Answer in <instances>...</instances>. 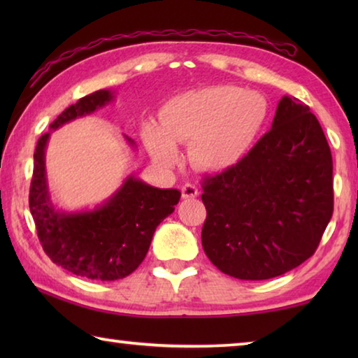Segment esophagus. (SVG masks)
Instances as JSON below:
<instances>
[{"label":"esophagus","mask_w":358,"mask_h":358,"mask_svg":"<svg viewBox=\"0 0 358 358\" xmlns=\"http://www.w3.org/2000/svg\"><path fill=\"white\" fill-rule=\"evenodd\" d=\"M181 196H183V199H194L199 196V189L197 186H194L191 183H185L183 187H181Z\"/></svg>","instance_id":"1"}]
</instances>
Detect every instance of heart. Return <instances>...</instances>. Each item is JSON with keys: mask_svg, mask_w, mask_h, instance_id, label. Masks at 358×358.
Instances as JSON below:
<instances>
[{"mask_svg": "<svg viewBox=\"0 0 358 358\" xmlns=\"http://www.w3.org/2000/svg\"><path fill=\"white\" fill-rule=\"evenodd\" d=\"M268 117L260 93L220 85L181 93L161 110V128L143 126L150 153L162 166L178 162V143H189V159L203 171H226L246 155Z\"/></svg>", "mask_w": 358, "mask_h": 358, "instance_id": "obj_1", "label": "heart"}]
</instances>
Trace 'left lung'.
I'll use <instances>...</instances> for the list:
<instances>
[{"instance_id":"8db88e82","label":"left lung","mask_w":358,"mask_h":358,"mask_svg":"<svg viewBox=\"0 0 358 358\" xmlns=\"http://www.w3.org/2000/svg\"><path fill=\"white\" fill-rule=\"evenodd\" d=\"M202 246L222 273L270 280L310 259L333 213V161L317 118L282 96L271 129L205 181Z\"/></svg>"}]
</instances>
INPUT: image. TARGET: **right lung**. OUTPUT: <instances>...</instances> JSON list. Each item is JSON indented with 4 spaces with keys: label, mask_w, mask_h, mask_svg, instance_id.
<instances>
[{
    "label": "right lung",
    "mask_w": 358,
    "mask_h": 358,
    "mask_svg": "<svg viewBox=\"0 0 358 358\" xmlns=\"http://www.w3.org/2000/svg\"><path fill=\"white\" fill-rule=\"evenodd\" d=\"M113 90H98L78 99L48 126L34 151L29 210L42 248L53 264L77 276L115 281L129 276L150 250L156 227L175 211L181 192L161 189L134 173L104 202L93 208L68 211L53 202L47 180L45 150L53 131L92 115L115 101ZM132 150L137 143L123 136Z\"/></svg>",
    "instance_id": "1"
}]
</instances>
